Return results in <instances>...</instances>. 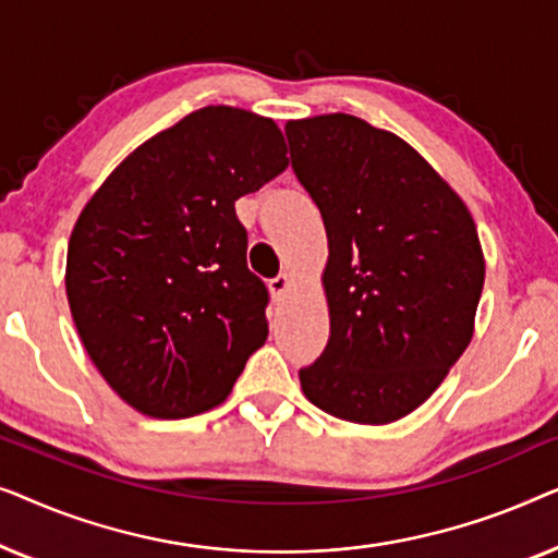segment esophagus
<instances>
[{
  "mask_svg": "<svg viewBox=\"0 0 558 558\" xmlns=\"http://www.w3.org/2000/svg\"><path fill=\"white\" fill-rule=\"evenodd\" d=\"M289 287H292V277H289V274H279V277H274L269 281V289H271L274 300H281V296L289 292Z\"/></svg>",
  "mask_w": 558,
  "mask_h": 558,
  "instance_id": "esophagus-1",
  "label": "esophagus"
}]
</instances>
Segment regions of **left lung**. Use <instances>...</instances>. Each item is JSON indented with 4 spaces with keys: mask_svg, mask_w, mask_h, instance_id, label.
<instances>
[{
    "mask_svg": "<svg viewBox=\"0 0 558 558\" xmlns=\"http://www.w3.org/2000/svg\"><path fill=\"white\" fill-rule=\"evenodd\" d=\"M284 132L330 246V340L300 371L302 391L345 422L391 424L470 345L485 281L475 220L414 147L368 121L325 113Z\"/></svg>",
    "mask_w": 558,
    "mask_h": 558,
    "instance_id": "left-lung-1",
    "label": "left lung"
}]
</instances>
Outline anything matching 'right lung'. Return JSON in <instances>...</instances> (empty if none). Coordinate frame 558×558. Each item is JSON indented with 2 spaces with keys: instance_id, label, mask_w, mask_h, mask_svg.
I'll return each instance as SVG.
<instances>
[{
  "instance_id": "1",
  "label": "right lung",
  "mask_w": 558,
  "mask_h": 558,
  "mask_svg": "<svg viewBox=\"0 0 558 558\" xmlns=\"http://www.w3.org/2000/svg\"><path fill=\"white\" fill-rule=\"evenodd\" d=\"M271 119L205 106L136 147L78 216L65 292L90 361L142 414L226 401L264 345V281L235 201L284 172Z\"/></svg>"
}]
</instances>
